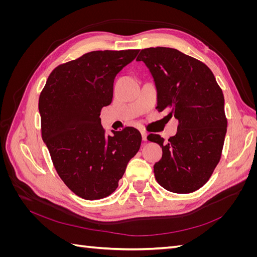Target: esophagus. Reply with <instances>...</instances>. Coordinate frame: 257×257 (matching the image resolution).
<instances>
[{"instance_id":"34e87169","label":"esophagus","mask_w":257,"mask_h":257,"mask_svg":"<svg viewBox=\"0 0 257 257\" xmlns=\"http://www.w3.org/2000/svg\"><path fill=\"white\" fill-rule=\"evenodd\" d=\"M142 136H143V141L146 143L147 142V133L145 131H142Z\"/></svg>"}]
</instances>
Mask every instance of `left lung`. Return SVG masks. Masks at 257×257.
<instances>
[{"instance_id": "left-lung-1", "label": "left lung", "mask_w": 257, "mask_h": 257, "mask_svg": "<svg viewBox=\"0 0 257 257\" xmlns=\"http://www.w3.org/2000/svg\"><path fill=\"white\" fill-rule=\"evenodd\" d=\"M136 60L152 74L157 109H168V118L179 121L177 134L168 142L158 134L148 136L163 150L154 164L155 179L169 192H195L209 180L221 159L227 130L222 89L205 63L177 49L146 48Z\"/></svg>"}]
</instances>
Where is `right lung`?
<instances>
[{"label": "right lung", "instance_id": "1", "mask_svg": "<svg viewBox=\"0 0 257 257\" xmlns=\"http://www.w3.org/2000/svg\"><path fill=\"white\" fill-rule=\"evenodd\" d=\"M138 49L91 51L60 64L49 75L38 99L42 137L58 175L87 200L109 196L142 144L127 126L105 136L100 110L111 104L113 80Z\"/></svg>", "mask_w": 257, "mask_h": 257}]
</instances>
